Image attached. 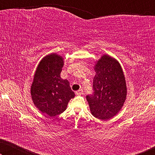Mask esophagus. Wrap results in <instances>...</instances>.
Instances as JSON below:
<instances>
[{"instance_id":"34e87169","label":"esophagus","mask_w":155,"mask_h":155,"mask_svg":"<svg viewBox=\"0 0 155 155\" xmlns=\"http://www.w3.org/2000/svg\"><path fill=\"white\" fill-rule=\"evenodd\" d=\"M82 94H83V90H78V91H76L75 92V94L76 95H82Z\"/></svg>"}]
</instances>
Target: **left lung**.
Wrapping results in <instances>:
<instances>
[{"label":"left lung","instance_id":"left-lung-1","mask_svg":"<svg viewBox=\"0 0 155 155\" xmlns=\"http://www.w3.org/2000/svg\"><path fill=\"white\" fill-rule=\"evenodd\" d=\"M93 93L87 95L91 113L101 120L114 117L126 100V80L121 66L116 59L104 55L94 66Z\"/></svg>","mask_w":155,"mask_h":155}]
</instances>
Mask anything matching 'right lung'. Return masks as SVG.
I'll return each instance as SVG.
<instances>
[{"mask_svg": "<svg viewBox=\"0 0 155 155\" xmlns=\"http://www.w3.org/2000/svg\"><path fill=\"white\" fill-rule=\"evenodd\" d=\"M63 58L56 54L48 55L38 65L31 87L33 102L42 113L55 116L66 109L75 97L69 82L61 78Z\"/></svg>", "mask_w": 155, "mask_h": 155, "instance_id": "1", "label": "right lung"}]
</instances>
